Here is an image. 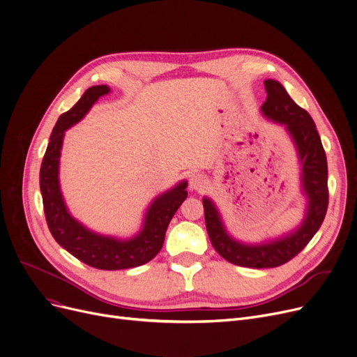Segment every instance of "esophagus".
<instances>
[{"mask_svg":"<svg viewBox=\"0 0 357 357\" xmlns=\"http://www.w3.org/2000/svg\"><path fill=\"white\" fill-rule=\"evenodd\" d=\"M205 186V178L201 174L190 175V188L191 190H202Z\"/></svg>","mask_w":357,"mask_h":357,"instance_id":"34e87169","label":"esophagus"}]
</instances>
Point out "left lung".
Returning a JSON list of instances; mask_svg holds the SVG:
<instances>
[{
	"mask_svg": "<svg viewBox=\"0 0 357 357\" xmlns=\"http://www.w3.org/2000/svg\"><path fill=\"white\" fill-rule=\"evenodd\" d=\"M265 89L268 97L260 109L265 117L287 127L301 162V182L308 201L303 224L280 238L260 245H245L227 234L214 202L208 198L202 199L205 226L213 248L230 264L256 269L276 268L295 257L321 227L328 207L327 158L315 123L278 81L266 79Z\"/></svg>",
	"mask_w": 357,
	"mask_h": 357,
	"instance_id": "1",
	"label": "left lung"
}]
</instances>
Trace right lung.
<instances>
[{
  "mask_svg": "<svg viewBox=\"0 0 357 357\" xmlns=\"http://www.w3.org/2000/svg\"><path fill=\"white\" fill-rule=\"evenodd\" d=\"M109 92L107 85L88 88L81 100L63 112L53 127L40 167V191L47 227L53 238L88 266L102 271L136 268L152 260L162 249L166 229L188 195L186 181L158 197L146 213L143 229L130 240H119L93 233L75 220L65 205L59 186V158L65 131L77 124L92 104Z\"/></svg>",
  "mask_w": 357,
  "mask_h": 357,
  "instance_id": "right-lung-1",
  "label": "right lung"
}]
</instances>
